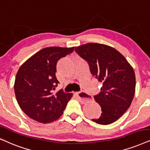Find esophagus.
Returning <instances> with one entry per match:
<instances>
[{
  "label": "esophagus",
  "mask_w": 150,
  "mask_h": 150,
  "mask_svg": "<svg viewBox=\"0 0 150 150\" xmlns=\"http://www.w3.org/2000/svg\"><path fill=\"white\" fill-rule=\"evenodd\" d=\"M77 96L78 97L79 101H80L81 103H85V102H86L88 100V98L86 97V94L82 92H76Z\"/></svg>",
  "instance_id": "esophagus-1"
}]
</instances>
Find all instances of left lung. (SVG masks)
Instances as JSON below:
<instances>
[{
    "label": "left lung",
    "instance_id": "obj_1",
    "mask_svg": "<svg viewBox=\"0 0 150 150\" xmlns=\"http://www.w3.org/2000/svg\"><path fill=\"white\" fill-rule=\"evenodd\" d=\"M75 50L88 64L93 76L102 83L101 91L94 96L102 113L92 120L100 125L115 122L133 100L136 88L133 68L120 52L109 45L88 43L75 47Z\"/></svg>",
    "mask_w": 150,
    "mask_h": 150
}]
</instances>
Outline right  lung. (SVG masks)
<instances>
[{
    "label": "right lung",
    "instance_id": "add662e5",
    "mask_svg": "<svg viewBox=\"0 0 150 150\" xmlns=\"http://www.w3.org/2000/svg\"><path fill=\"white\" fill-rule=\"evenodd\" d=\"M73 48H45L23 64L14 82L16 100L28 116L41 123H49L62 115L68 102L73 97L57 86V63L60 59L73 52Z\"/></svg>",
    "mask_w": 150,
    "mask_h": 150
}]
</instances>
